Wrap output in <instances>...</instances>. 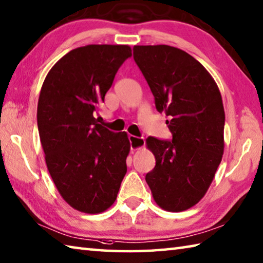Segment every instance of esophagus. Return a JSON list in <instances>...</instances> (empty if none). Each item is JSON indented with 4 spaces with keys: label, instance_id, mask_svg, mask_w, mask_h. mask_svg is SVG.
Returning <instances> with one entry per match:
<instances>
[{
    "label": "esophagus",
    "instance_id": "obj_1",
    "mask_svg": "<svg viewBox=\"0 0 263 263\" xmlns=\"http://www.w3.org/2000/svg\"><path fill=\"white\" fill-rule=\"evenodd\" d=\"M128 140H130L131 151H138L145 146L144 138H139L136 136H128Z\"/></svg>",
    "mask_w": 263,
    "mask_h": 263
}]
</instances>
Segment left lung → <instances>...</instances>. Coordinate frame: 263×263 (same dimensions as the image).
Returning a JSON list of instances; mask_svg holds the SVG:
<instances>
[{
	"label": "left lung",
	"instance_id": "left-lung-1",
	"mask_svg": "<svg viewBox=\"0 0 263 263\" xmlns=\"http://www.w3.org/2000/svg\"><path fill=\"white\" fill-rule=\"evenodd\" d=\"M133 59L173 133L171 141L147 138L156 164L146 181L157 206L186 211L203 198L222 161L226 114L221 93L204 66L181 49L135 46Z\"/></svg>",
	"mask_w": 263,
	"mask_h": 263
}]
</instances>
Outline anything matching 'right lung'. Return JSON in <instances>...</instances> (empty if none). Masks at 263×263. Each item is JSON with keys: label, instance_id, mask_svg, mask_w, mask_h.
<instances>
[{"label": "right lung", "instance_id": "obj_1", "mask_svg": "<svg viewBox=\"0 0 263 263\" xmlns=\"http://www.w3.org/2000/svg\"><path fill=\"white\" fill-rule=\"evenodd\" d=\"M126 45H88L52 66L37 101V128L47 168L61 197L86 214L115 202L126 174L130 141L95 118L124 61Z\"/></svg>", "mask_w": 263, "mask_h": 263}]
</instances>
